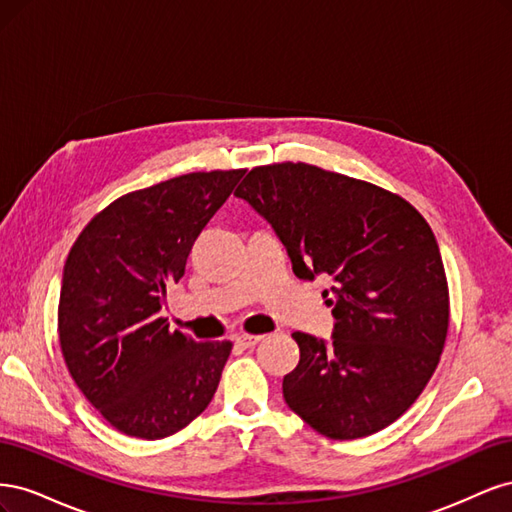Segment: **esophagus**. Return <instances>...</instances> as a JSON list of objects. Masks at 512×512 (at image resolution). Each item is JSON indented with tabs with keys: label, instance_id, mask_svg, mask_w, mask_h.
<instances>
[{
	"label": "esophagus",
	"instance_id": "34e87169",
	"mask_svg": "<svg viewBox=\"0 0 512 512\" xmlns=\"http://www.w3.org/2000/svg\"><path fill=\"white\" fill-rule=\"evenodd\" d=\"M260 339H262V335H247V333H241V335L235 337V344L241 346V348H252V346H256V344L260 342Z\"/></svg>",
	"mask_w": 512,
	"mask_h": 512
}]
</instances>
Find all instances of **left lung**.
<instances>
[{
  "label": "left lung",
  "instance_id": "1",
  "mask_svg": "<svg viewBox=\"0 0 512 512\" xmlns=\"http://www.w3.org/2000/svg\"><path fill=\"white\" fill-rule=\"evenodd\" d=\"M284 243L301 280H333V339L292 333L288 408L331 440L395 423L423 393L448 331L436 237L408 200L312 164L252 168L235 190ZM329 294V290H324Z\"/></svg>",
  "mask_w": 512,
  "mask_h": 512
}]
</instances>
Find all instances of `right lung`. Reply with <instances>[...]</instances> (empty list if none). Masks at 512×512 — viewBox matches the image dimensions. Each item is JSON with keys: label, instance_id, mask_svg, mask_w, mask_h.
<instances>
[{"label": "right lung", "instance_id": "1", "mask_svg": "<svg viewBox=\"0 0 512 512\" xmlns=\"http://www.w3.org/2000/svg\"><path fill=\"white\" fill-rule=\"evenodd\" d=\"M245 170L190 173L117 198L68 254L57 331L72 380L132 438L173 436L218 389L230 342L170 331L160 309L190 250Z\"/></svg>", "mask_w": 512, "mask_h": 512}]
</instances>
